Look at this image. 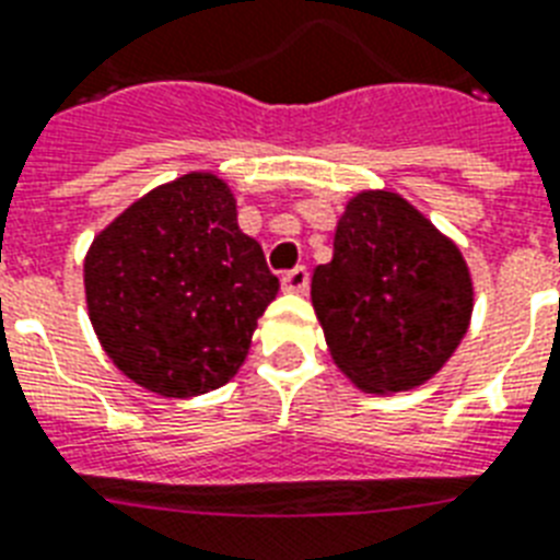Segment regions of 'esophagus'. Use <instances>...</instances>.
I'll return each mask as SVG.
<instances>
[{"label": "esophagus", "mask_w": 560, "mask_h": 560, "mask_svg": "<svg viewBox=\"0 0 560 560\" xmlns=\"http://www.w3.org/2000/svg\"><path fill=\"white\" fill-rule=\"evenodd\" d=\"M283 289L285 292H306L308 289V268L306 266H298L292 271H285L283 275Z\"/></svg>", "instance_id": "obj_1"}]
</instances>
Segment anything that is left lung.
Wrapping results in <instances>:
<instances>
[{"label":"left lung","instance_id":"8db88e82","mask_svg":"<svg viewBox=\"0 0 560 560\" xmlns=\"http://www.w3.org/2000/svg\"><path fill=\"white\" fill-rule=\"evenodd\" d=\"M312 303L335 364L364 390L399 393L457 350L474 292L457 245L401 196L370 190L347 205Z\"/></svg>","mask_w":560,"mask_h":560}]
</instances>
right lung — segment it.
<instances>
[{"mask_svg":"<svg viewBox=\"0 0 560 560\" xmlns=\"http://www.w3.org/2000/svg\"><path fill=\"white\" fill-rule=\"evenodd\" d=\"M280 292L236 202L210 173L155 187L86 254L92 326L118 370L159 396L217 390L240 370Z\"/></svg>","mask_w":560,"mask_h":560,"instance_id":"1","label":"right lung"}]
</instances>
